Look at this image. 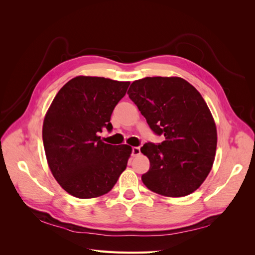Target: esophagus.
<instances>
[{"mask_svg": "<svg viewBox=\"0 0 255 255\" xmlns=\"http://www.w3.org/2000/svg\"><path fill=\"white\" fill-rule=\"evenodd\" d=\"M132 154H133V156L140 155V148H139V146H134L133 150H132Z\"/></svg>", "mask_w": 255, "mask_h": 255, "instance_id": "obj_1", "label": "esophagus"}]
</instances>
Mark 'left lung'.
Masks as SVG:
<instances>
[{
    "label": "left lung",
    "instance_id": "8db88e82",
    "mask_svg": "<svg viewBox=\"0 0 255 255\" xmlns=\"http://www.w3.org/2000/svg\"><path fill=\"white\" fill-rule=\"evenodd\" d=\"M128 95L153 132L165 136L160 144L141 146L150 160L143 184L165 197L190 195L212 170L217 148V128L204 99L179 76L134 81Z\"/></svg>",
    "mask_w": 255,
    "mask_h": 255
}]
</instances>
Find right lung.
I'll return each instance as SVG.
<instances>
[{"instance_id":"right-lung-1","label":"right lung","mask_w":255,"mask_h":255,"mask_svg":"<svg viewBox=\"0 0 255 255\" xmlns=\"http://www.w3.org/2000/svg\"><path fill=\"white\" fill-rule=\"evenodd\" d=\"M128 85L80 75L66 83L52 101L43 120V146L53 176L69 195L103 196L126 170L132 146L105 143L98 134L113 128L112 113Z\"/></svg>"}]
</instances>
